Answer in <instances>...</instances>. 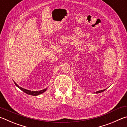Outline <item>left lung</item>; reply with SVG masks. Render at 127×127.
<instances>
[{"label": "left lung", "mask_w": 127, "mask_h": 127, "mask_svg": "<svg viewBox=\"0 0 127 127\" xmlns=\"http://www.w3.org/2000/svg\"><path fill=\"white\" fill-rule=\"evenodd\" d=\"M106 89H104V90H99V91H97V92H95V93H96V94H98V93H100L103 92L104 91H105Z\"/></svg>", "instance_id": "1"}]
</instances>
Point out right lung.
I'll return each instance as SVG.
<instances>
[{"label": "right lung", "mask_w": 127, "mask_h": 127, "mask_svg": "<svg viewBox=\"0 0 127 127\" xmlns=\"http://www.w3.org/2000/svg\"><path fill=\"white\" fill-rule=\"evenodd\" d=\"M14 83L18 88L20 89L21 90L23 91V92L25 93L26 94H28V95H33V96H37V95L41 94H42V93H43L44 92H45L47 90V88H46V89H43V90H41L39 91H31V90H27V89H24L23 88L21 87V86H19L18 85V84L15 83V81H14Z\"/></svg>", "instance_id": "obj_1"}]
</instances>
